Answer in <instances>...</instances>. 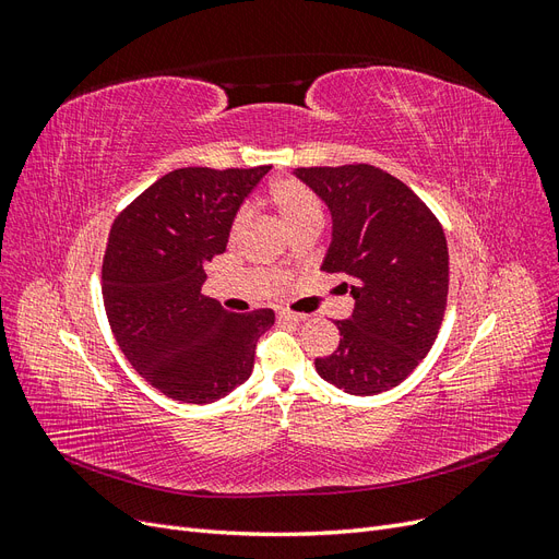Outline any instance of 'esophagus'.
<instances>
[{
  "mask_svg": "<svg viewBox=\"0 0 559 559\" xmlns=\"http://www.w3.org/2000/svg\"><path fill=\"white\" fill-rule=\"evenodd\" d=\"M277 319L284 321V324H300V321H306V314H298V312H292V310H280Z\"/></svg>",
  "mask_w": 559,
  "mask_h": 559,
  "instance_id": "34e87169",
  "label": "esophagus"
}]
</instances>
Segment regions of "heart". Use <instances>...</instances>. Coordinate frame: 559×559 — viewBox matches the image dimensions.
Here are the masks:
<instances>
[{
    "instance_id": "1",
    "label": "heart",
    "mask_w": 559,
    "mask_h": 559,
    "mask_svg": "<svg viewBox=\"0 0 559 559\" xmlns=\"http://www.w3.org/2000/svg\"><path fill=\"white\" fill-rule=\"evenodd\" d=\"M267 202L277 212L280 222L289 230H294L296 226H302V224H321L319 198L298 179H289V177L275 179L267 186ZM245 224H247L245 212H240L233 218V226H230L233 240L242 233Z\"/></svg>"
}]
</instances>
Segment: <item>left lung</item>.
Wrapping results in <instances>:
<instances>
[{"mask_svg": "<svg viewBox=\"0 0 559 559\" xmlns=\"http://www.w3.org/2000/svg\"><path fill=\"white\" fill-rule=\"evenodd\" d=\"M294 175L333 218L321 270L354 282L352 317L335 321L341 345L314 359L317 373L354 396L386 392L427 357L443 324L450 284L443 226L408 186L376 165L298 167Z\"/></svg>", "mask_w": 559, "mask_h": 559, "instance_id": "left-lung-1", "label": "left lung"}]
</instances>
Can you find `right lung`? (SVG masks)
I'll return each instance as SVG.
<instances>
[{"mask_svg": "<svg viewBox=\"0 0 559 559\" xmlns=\"http://www.w3.org/2000/svg\"><path fill=\"white\" fill-rule=\"evenodd\" d=\"M270 165L181 167L116 216L103 263L109 326L132 368L183 403H214L249 380L273 310L233 314L202 296L205 263L226 251L233 218Z\"/></svg>", "mask_w": 559, "mask_h": 559, "instance_id": "right-lung-1", "label": "right lung"}]
</instances>
